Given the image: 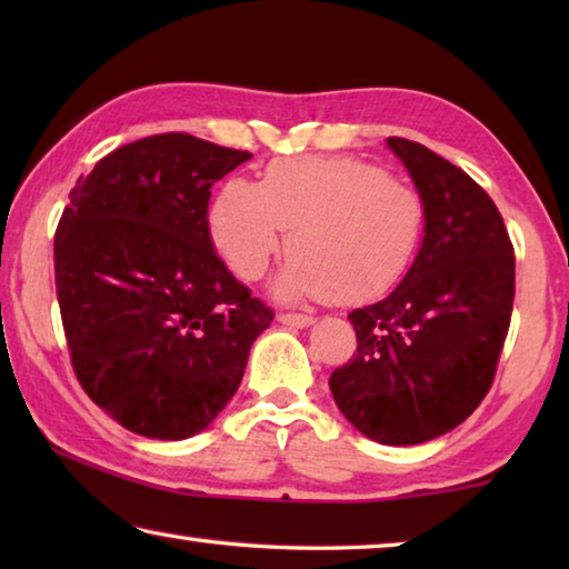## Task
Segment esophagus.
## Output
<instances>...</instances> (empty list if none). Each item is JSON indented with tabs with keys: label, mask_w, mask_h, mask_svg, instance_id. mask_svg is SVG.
<instances>
[{
	"label": "esophagus",
	"mask_w": 569,
	"mask_h": 569,
	"mask_svg": "<svg viewBox=\"0 0 569 569\" xmlns=\"http://www.w3.org/2000/svg\"><path fill=\"white\" fill-rule=\"evenodd\" d=\"M278 321L291 326V329H306V326L313 323V319L308 313H291V311L278 313Z\"/></svg>",
	"instance_id": "34e87169"
}]
</instances>
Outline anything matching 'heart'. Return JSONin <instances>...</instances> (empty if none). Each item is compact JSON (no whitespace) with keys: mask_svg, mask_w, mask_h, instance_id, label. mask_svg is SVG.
<instances>
[{"mask_svg":"<svg viewBox=\"0 0 569 569\" xmlns=\"http://www.w3.org/2000/svg\"><path fill=\"white\" fill-rule=\"evenodd\" d=\"M230 271L256 281L288 236L283 296L356 303L397 286L419 253L427 206L419 190L356 158L273 160L258 186L228 178L208 213Z\"/></svg>","mask_w":569,"mask_h":569,"instance_id":"heart-1","label":"heart"}]
</instances>
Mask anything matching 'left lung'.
I'll return each mask as SVG.
<instances>
[{"label":"left lung","mask_w":569,"mask_h":569,"mask_svg":"<svg viewBox=\"0 0 569 569\" xmlns=\"http://www.w3.org/2000/svg\"><path fill=\"white\" fill-rule=\"evenodd\" d=\"M427 206L403 281L349 321L356 351L331 373L336 407L393 447L459 427L492 387L512 321L515 248L495 200L465 170L407 138H389Z\"/></svg>","instance_id":"obj_1"}]
</instances>
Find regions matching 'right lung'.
<instances>
[{"mask_svg": "<svg viewBox=\"0 0 569 569\" xmlns=\"http://www.w3.org/2000/svg\"><path fill=\"white\" fill-rule=\"evenodd\" d=\"M248 158L188 132L150 134L70 190L54 233L67 349L84 393L134 435L203 431L273 321L208 230L210 188Z\"/></svg>", "mask_w": 569, "mask_h": 569, "instance_id": "right-lung-1", "label": "right lung"}]
</instances>
